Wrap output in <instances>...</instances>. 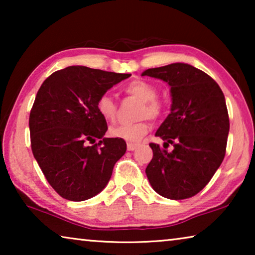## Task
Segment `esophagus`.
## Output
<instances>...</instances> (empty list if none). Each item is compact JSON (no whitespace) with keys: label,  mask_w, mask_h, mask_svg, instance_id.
<instances>
[{"label":"esophagus","mask_w":255,"mask_h":255,"mask_svg":"<svg viewBox=\"0 0 255 255\" xmlns=\"http://www.w3.org/2000/svg\"><path fill=\"white\" fill-rule=\"evenodd\" d=\"M138 144H135V143H128L127 144V149L128 150H135L137 148Z\"/></svg>","instance_id":"esophagus-1"}]
</instances>
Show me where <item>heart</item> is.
Returning <instances> with one entry per match:
<instances>
[{
  "label": "heart",
  "mask_w": 255,
  "mask_h": 255,
  "mask_svg": "<svg viewBox=\"0 0 255 255\" xmlns=\"http://www.w3.org/2000/svg\"><path fill=\"white\" fill-rule=\"evenodd\" d=\"M125 92L129 96L141 101L138 109V122L131 124H120L110 129L112 137L120 138L127 141H137L148 132L150 125L146 117L149 119H157L163 114L164 106L161 100L156 98L157 90L148 82L136 80L126 85ZM97 111L100 117L107 123H114L117 116V103L110 94L103 93L97 100Z\"/></svg>",
  "instance_id": "b5f03b06"
}]
</instances>
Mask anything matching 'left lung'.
I'll return each mask as SVG.
<instances>
[{"label": "left lung", "mask_w": 255, "mask_h": 255, "mask_svg": "<svg viewBox=\"0 0 255 255\" xmlns=\"http://www.w3.org/2000/svg\"><path fill=\"white\" fill-rule=\"evenodd\" d=\"M150 76L170 85L171 111L155 136L163 147L150 143L153 158L146 175L159 196L187 199L204 189L225 157L230 119L219 85L205 72L184 63L148 68ZM170 143L174 149L166 148Z\"/></svg>", "instance_id": "1"}]
</instances>
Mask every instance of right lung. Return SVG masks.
Listing matches in <instances>:
<instances>
[{
	"mask_svg": "<svg viewBox=\"0 0 255 255\" xmlns=\"http://www.w3.org/2000/svg\"><path fill=\"white\" fill-rule=\"evenodd\" d=\"M130 75L76 65L53 73L41 84L29 118L31 149L60 197L88 200L109 182L127 145L105 137L108 126L97 100Z\"/></svg>",
	"mask_w": 255,
	"mask_h": 255,
	"instance_id": "obj_1",
	"label": "right lung"
}]
</instances>
